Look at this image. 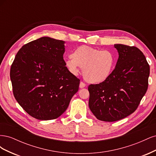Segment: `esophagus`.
Returning a JSON list of instances; mask_svg holds the SVG:
<instances>
[{"label": "esophagus", "instance_id": "esophagus-1", "mask_svg": "<svg viewBox=\"0 0 156 156\" xmlns=\"http://www.w3.org/2000/svg\"><path fill=\"white\" fill-rule=\"evenodd\" d=\"M86 86V84H84L83 82H81L80 83V84H79V87L81 88H83L84 87H85Z\"/></svg>", "mask_w": 156, "mask_h": 156}]
</instances>
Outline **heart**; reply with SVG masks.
<instances>
[{"label":"heart","mask_w":156,"mask_h":156,"mask_svg":"<svg viewBox=\"0 0 156 156\" xmlns=\"http://www.w3.org/2000/svg\"><path fill=\"white\" fill-rule=\"evenodd\" d=\"M115 56L108 50L98 49L88 45L75 49L65 64L69 72L77 75L83 69L84 79L88 83H100L110 77L115 67Z\"/></svg>","instance_id":"obj_1"}]
</instances>
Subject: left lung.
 Wrapping results in <instances>:
<instances>
[{
  "label": "left lung",
  "instance_id": "left-lung-1",
  "mask_svg": "<svg viewBox=\"0 0 156 156\" xmlns=\"http://www.w3.org/2000/svg\"><path fill=\"white\" fill-rule=\"evenodd\" d=\"M115 48L119 57L110 77L88 88L90 109L105 122L119 120L134 112L148 87L150 66L143 52L123 44Z\"/></svg>",
  "mask_w": 156,
  "mask_h": 156
}]
</instances>
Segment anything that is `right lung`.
<instances>
[{
	"mask_svg": "<svg viewBox=\"0 0 156 156\" xmlns=\"http://www.w3.org/2000/svg\"><path fill=\"white\" fill-rule=\"evenodd\" d=\"M64 41L42 37L23 45L10 68L16 100L41 120L57 119L67 109L80 80L66 66Z\"/></svg>",
	"mask_w": 156,
	"mask_h": 156,
	"instance_id": "add662e5",
	"label": "right lung"
}]
</instances>
